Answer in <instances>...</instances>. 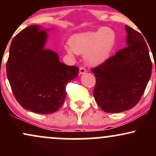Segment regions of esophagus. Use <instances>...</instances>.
I'll return each mask as SVG.
<instances>
[{
  "instance_id": "1",
  "label": "esophagus",
  "mask_w": 156,
  "mask_h": 156,
  "mask_svg": "<svg viewBox=\"0 0 156 156\" xmlns=\"http://www.w3.org/2000/svg\"><path fill=\"white\" fill-rule=\"evenodd\" d=\"M79 73H80V74H84L85 73H87V69H86L84 67H80L79 68Z\"/></svg>"
}]
</instances>
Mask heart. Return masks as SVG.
<instances>
[{"label":"heart","mask_w":156,"mask_h":156,"mask_svg":"<svg viewBox=\"0 0 156 156\" xmlns=\"http://www.w3.org/2000/svg\"><path fill=\"white\" fill-rule=\"evenodd\" d=\"M115 42V32L108 27H103L97 31L73 36L69 44L64 48L69 54H84L87 64L98 65L108 58Z\"/></svg>","instance_id":"b5f03b06"}]
</instances>
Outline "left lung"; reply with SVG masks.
Returning <instances> with one entry per match:
<instances>
[{
    "label": "left lung",
    "instance_id": "1",
    "mask_svg": "<svg viewBox=\"0 0 156 156\" xmlns=\"http://www.w3.org/2000/svg\"><path fill=\"white\" fill-rule=\"evenodd\" d=\"M127 46L91 70L96 79L93 95L108 113L133 108L140 101L152 73V62L144 37L126 26Z\"/></svg>",
    "mask_w": 156,
    "mask_h": 156
}]
</instances>
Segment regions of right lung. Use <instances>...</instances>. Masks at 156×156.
<instances>
[{
    "mask_svg": "<svg viewBox=\"0 0 156 156\" xmlns=\"http://www.w3.org/2000/svg\"><path fill=\"white\" fill-rule=\"evenodd\" d=\"M47 32L34 25L12 39L6 63L7 78L17 101L23 108L52 114L63 105L66 86L78 77L76 66L61 63L53 51L44 49Z\"/></svg>",
    "mask_w": 156,
    "mask_h": 156,
    "instance_id": "right-lung-1",
    "label": "right lung"
}]
</instances>
